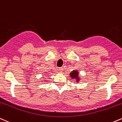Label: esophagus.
Listing matches in <instances>:
<instances>
[{
    "label": "esophagus",
    "instance_id": "34e87169",
    "mask_svg": "<svg viewBox=\"0 0 122 122\" xmlns=\"http://www.w3.org/2000/svg\"><path fill=\"white\" fill-rule=\"evenodd\" d=\"M58 71H59L60 72H62V71H64V69H63L62 67H60V68H58Z\"/></svg>",
    "mask_w": 122,
    "mask_h": 122
}]
</instances>
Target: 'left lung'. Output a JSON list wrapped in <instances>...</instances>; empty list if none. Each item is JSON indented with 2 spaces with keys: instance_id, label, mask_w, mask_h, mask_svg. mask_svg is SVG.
Segmentation results:
<instances>
[{
  "instance_id": "1",
  "label": "left lung",
  "mask_w": 122,
  "mask_h": 122,
  "mask_svg": "<svg viewBox=\"0 0 122 122\" xmlns=\"http://www.w3.org/2000/svg\"><path fill=\"white\" fill-rule=\"evenodd\" d=\"M70 76L72 79H76V81L78 82L80 80L79 77V72L77 71H73L72 72L70 73Z\"/></svg>"
}]
</instances>
